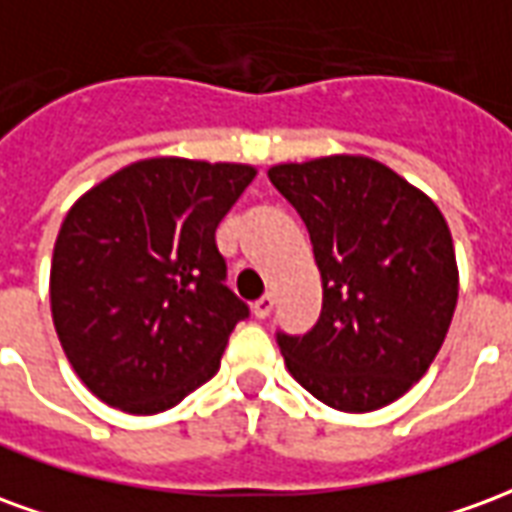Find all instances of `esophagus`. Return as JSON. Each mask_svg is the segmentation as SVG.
Segmentation results:
<instances>
[{
    "instance_id": "esophagus-1",
    "label": "esophagus",
    "mask_w": 512,
    "mask_h": 512,
    "mask_svg": "<svg viewBox=\"0 0 512 512\" xmlns=\"http://www.w3.org/2000/svg\"><path fill=\"white\" fill-rule=\"evenodd\" d=\"M252 312H255V318H260V321H263V318H268V315L274 312V296H271V293L260 296V299L252 304Z\"/></svg>"
}]
</instances>
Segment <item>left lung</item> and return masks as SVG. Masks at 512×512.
<instances>
[{"instance_id":"8db88e82","label":"left lung","mask_w":512,"mask_h":512,"mask_svg":"<svg viewBox=\"0 0 512 512\" xmlns=\"http://www.w3.org/2000/svg\"><path fill=\"white\" fill-rule=\"evenodd\" d=\"M299 211L323 279L321 318L277 332L290 376L340 411L406 395L439 354L458 301L450 227L419 189L365 156L268 169Z\"/></svg>"}]
</instances>
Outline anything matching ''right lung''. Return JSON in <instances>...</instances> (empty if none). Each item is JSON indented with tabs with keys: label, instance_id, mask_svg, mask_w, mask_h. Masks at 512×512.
Wrapping results in <instances>:
<instances>
[{
	"label": "right lung",
	"instance_id": "add662e5",
	"mask_svg": "<svg viewBox=\"0 0 512 512\" xmlns=\"http://www.w3.org/2000/svg\"><path fill=\"white\" fill-rule=\"evenodd\" d=\"M252 178L246 164L147 158L68 211L51 260V315L95 397L158 414L216 376L249 307L224 285L213 233Z\"/></svg>",
	"mask_w": 512,
	"mask_h": 512
}]
</instances>
